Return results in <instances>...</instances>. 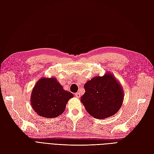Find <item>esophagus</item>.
<instances>
[{"label":"esophagus","mask_w":154,"mask_h":154,"mask_svg":"<svg viewBox=\"0 0 154 154\" xmlns=\"http://www.w3.org/2000/svg\"><path fill=\"white\" fill-rule=\"evenodd\" d=\"M75 96H76V97H78V98H80V92L75 93Z\"/></svg>","instance_id":"1"}]
</instances>
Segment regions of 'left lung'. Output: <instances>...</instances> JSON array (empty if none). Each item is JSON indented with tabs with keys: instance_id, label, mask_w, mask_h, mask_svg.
<instances>
[{
	"instance_id": "obj_1",
	"label": "left lung",
	"mask_w": 154,
	"mask_h": 154,
	"mask_svg": "<svg viewBox=\"0 0 154 154\" xmlns=\"http://www.w3.org/2000/svg\"><path fill=\"white\" fill-rule=\"evenodd\" d=\"M81 101L88 113L96 119H105L118 112L123 103V91L112 74L96 76L84 85Z\"/></svg>"
}]
</instances>
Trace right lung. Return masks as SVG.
<instances>
[{
  "label": "right lung",
  "mask_w": 154,
  "mask_h": 154,
  "mask_svg": "<svg viewBox=\"0 0 154 154\" xmlns=\"http://www.w3.org/2000/svg\"><path fill=\"white\" fill-rule=\"evenodd\" d=\"M73 96L65 91L56 78H43L32 89L31 104L39 116L54 118L63 112L69 100Z\"/></svg>",
  "instance_id": "obj_1"
}]
</instances>
